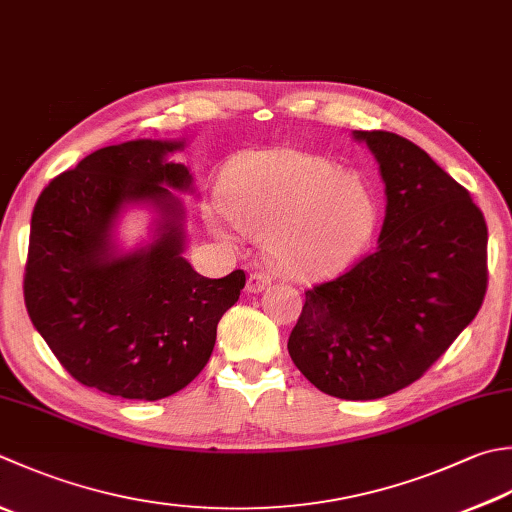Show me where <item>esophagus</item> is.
I'll list each match as a JSON object with an SVG mask.
<instances>
[{"mask_svg":"<svg viewBox=\"0 0 512 512\" xmlns=\"http://www.w3.org/2000/svg\"><path fill=\"white\" fill-rule=\"evenodd\" d=\"M270 282H273V275L266 273V270H253L248 275V290L250 293H262L266 286H270Z\"/></svg>","mask_w":512,"mask_h":512,"instance_id":"1","label":"esophagus"}]
</instances>
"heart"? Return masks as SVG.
Listing matches in <instances>:
<instances>
[{
    "mask_svg": "<svg viewBox=\"0 0 512 512\" xmlns=\"http://www.w3.org/2000/svg\"><path fill=\"white\" fill-rule=\"evenodd\" d=\"M226 213L290 277H319L346 266L368 242L375 204L366 186L335 164L297 150H270L239 170Z\"/></svg>",
    "mask_w": 512,
    "mask_h": 512,
    "instance_id": "1",
    "label": "heart"
}]
</instances>
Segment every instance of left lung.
Here are the masks:
<instances>
[{
	"label": "left lung",
	"instance_id": "left-lung-1",
	"mask_svg": "<svg viewBox=\"0 0 512 512\" xmlns=\"http://www.w3.org/2000/svg\"><path fill=\"white\" fill-rule=\"evenodd\" d=\"M386 184L379 246L306 290L288 353L339 399H379L417 382L473 322L488 288V228L468 190L426 150L357 130Z\"/></svg>",
	"mask_w": 512,
	"mask_h": 512
}]
</instances>
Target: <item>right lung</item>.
<instances>
[{
	"label": "right lung",
	"instance_id": "1",
	"mask_svg": "<svg viewBox=\"0 0 512 512\" xmlns=\"http://www.w3.org/2000/svg\"><path fill=\"white\" fill-rule=\"evenodd\" d=\"M177 148L150 139L99 148L42 190L30 219V322L70 377L124 399L155 402L193 382L246 284L244 270L208 279L182 257V208L164 186H190L188 168L166 162ZM126 201L157 203L163 235L115 258L109 226Z\"/></svg>",
	"mask_w": 512,
	"mask_h": 512
}]
</instances>
